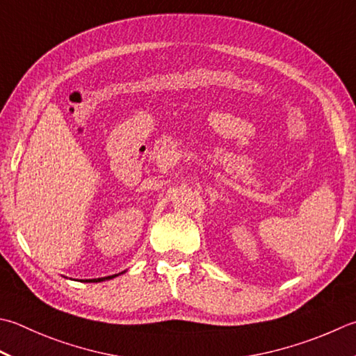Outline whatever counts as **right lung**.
I'll return each instance as SVG.
<instances>
[{
  "label": "right lung",
  "instance_id": "add662e5",
  "mask_svg": "<svg viewBox=\"0 0 356 356\" xmlns=\"http://www.w3.org/2000/svg\"><path fill=\"white\" fill-rule=\"evenodd\" d=\"M118 275H113V276H106V277H99V280H86V282H102V281H106V280H113V277H115Z\"/></svg>",
  "mask_w": 356,
  "mask_h": 356
}]
</instances>
